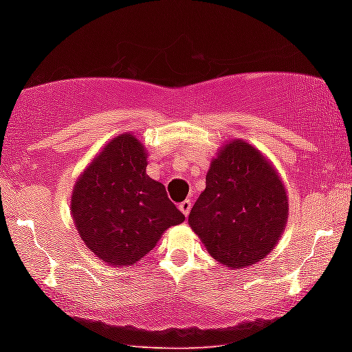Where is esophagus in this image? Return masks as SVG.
Masks as SVG:
<instances>
[{"instance_id":"esophagus-1","label":"esophagus","mask_w":352,"mask_h":352,"mask_svg":"<svg viewBox=\"0 0 352 352\" xmlns=\"http://www.w3.org/2000/svg\"><path fill=\"white\" fill-rule=\"evenodd\" d=\"M179 208H180L182 213L185 214V217H188V214H190V210H192V201H190V200L182 201L180 205H179Z\"/></svg>"}]
</instances>
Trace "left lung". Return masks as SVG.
<instances>
[{
	"label": "left lung",
	"instance_id": "obj_1",
	"mask_svg": "<svg viewBox=\"0 0 352 352\" xmlns=\"http://www.w3.org/2000/svg\"><path fill=\"white\" fill-rule=\"evenodd\" d=\"M289 214L283 184L261 152L243 141L223 147L188 223L213 259L241 269L264 259Z\"/></svg>",
	"mask_w": 352,
	"mask_h": 352
}]
</instances>
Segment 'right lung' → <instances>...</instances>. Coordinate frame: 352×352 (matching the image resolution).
Segmentation results:
<instances>
[{"label":"right lung","mask_w":352,"mask_h":352,"mask_svg":"<svg viewBox=\"0 0 352 352\" xmlns=\"http://www.w3.org/2000/svg\"><path fill=\"white\" fill-rule=\"evenodd\" d=\"M146 167L142 144L121 134L75 184L72 214L80 238L109 265L135 264L155 248L167 228L185 219Z\"/></svg>","instance_id":"right-lung-1"}]
</instances>
